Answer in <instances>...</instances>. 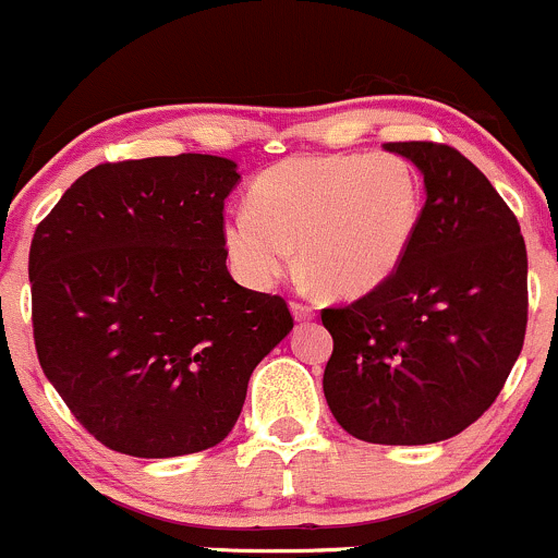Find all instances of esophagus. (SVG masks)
<instances>
[{
	"label": "esophagus",
	"mask_w": 558,
	"mask_h": 558,
	"mask_svg": "<svg viewBox=\"0 0 558 558\" xmlns=\"http://www.w3.org/2000/svg\"><path fill=\"white\" fill-rule=\"evenodd\" d=\"M290 308H292V314H295V319L298 323H308V319H314V306H308V303H303V301H292L290 303Z\"/></svg>",
	"instance_id": "1"
}]
</instances>
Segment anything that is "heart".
<instances>
[{
  "label": "heart",
  "mask_w": 558,
  "mask_h": 558,
  "mask_svg": "<svg viewBox=\"0 0 558 558\" xmlns=\"http://www.w3.org/2000/svg\"><path fill=\"white\" fill-rule=\"evenodd\" d=\"M421 214V181L401 157L303 154L257 175L222 241L246 284H277L298 246V266L319 290L361 298L399 271Z\"/></svg>",
  "instance_id": "obj_1"
}]
</instances>
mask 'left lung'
I'll use <instances>...</instances> for the list:
<instances>
[{
  "label": "left lung",
  "mask_w": 558,
  "mask_h": 558,
  "mask_svg": "<svg viewBox=\"0 0 558 558\" xmlns=\"http://www.w3.org/2000/svg\"><path fill=\"white\" fill-rule=\"evenodd\" d=\"M426 184L421 225L383 287L323 308L330 412L374 445H432L472 426L526 336V244L490 181L453 146L388 143Z\"/></svg>",
  "instance_id": "1"
}]
</instances>
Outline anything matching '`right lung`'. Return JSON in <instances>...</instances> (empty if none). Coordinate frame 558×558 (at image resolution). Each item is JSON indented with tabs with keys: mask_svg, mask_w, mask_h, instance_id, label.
<instances>
[{
	"mask_svg": "<svg viewBox=\"0 0 558 558\" xmlns=\"http://www.w3.org/2000/svg\"><path fill=\"white\" fill-rule=\"evenodd\" d=\"M211 154L105 162L37 225L29 250L40 366L105 448L170 459L233 432L257 363L292 330L281 295L230 277Z\"/></svg>",
	"mask_w": 558,
	"mask_h": 558,
	"instance_id": "add662e5",
	"label": "right lung"
}]
</instances>
